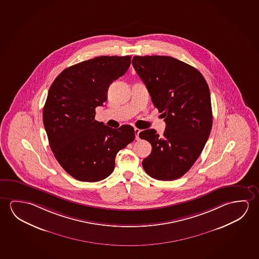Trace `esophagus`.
I'll list each match as a JSON object with an SVG mask.
<instances>
[{"mask_svg":"<svg viewBox=\"0 0 259 259\" xmlns=\"http://www.w3.org/2000/svg\"><path fill=\"white\" fill-rule=\"evenodd\" d=\"M140 132H141V130H140V129H138V128H135V134H136V140H137V141H138V140L140 139Z\"/></svg>","mask_w":259,"mask_h":259,"instance_id":"34e87169","label":"esophagus"}]
</instances>
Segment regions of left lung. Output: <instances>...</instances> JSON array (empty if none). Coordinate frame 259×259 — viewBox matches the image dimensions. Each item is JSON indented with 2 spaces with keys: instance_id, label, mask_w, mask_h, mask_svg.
I'll return each mask as SVG.
<instances>
[{
  "instance_id": "left-lung-1",
  "label": "left lung",
  "mask_w": 259,
  "mask_h": 259,
  "mask_svg": "<svg viewBox=\"0 0 259 259\" xmlns=\"http://www.w3.org/2000/svg\"><path fill=\"white\" fill-rule=\"evenodd\" d=\"M132 64L166 123L163 136L154 129L140 133L152 146L144 169L158 180L179 179L198 159L211 133L206 80L197 69L170 56H134Z\"/></svg>"
}]
</instances>
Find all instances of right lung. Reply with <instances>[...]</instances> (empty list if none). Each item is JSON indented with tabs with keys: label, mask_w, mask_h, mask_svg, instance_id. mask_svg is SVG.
<instances>
[{
	"label": "right lung",
	"mask_w": 259,
	"mask_h": 259,
	"mask_svg": "<svg viewBox=\"0 0 259 259\" xmlns=\"http://www.w3.org/2000/svg\"><path fill=\"white\" fill-rule=\"evenodd\" d=\"M131 56H99L64 69L48 91L43 123L49 145L72 178L97 182L115 168L117 152L132 143L135 130L95 120V109L108 99V87L123 75Z\"/></svg>",
	"instance_id": "add662e5"
}]
</instances>
